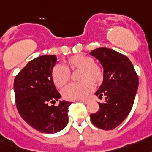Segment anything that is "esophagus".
Listing matches in <instances>:
<instances>
[{"mask_svg":"<svg viewBox=\"0 0 152 152\" xmlns=\"http://www.w3.org/2000/svg\"><path fill=\"white\" fill-rule=\"evenodd\" d=\"M81 102H83V103H84V104H87L88 102L90 101L89 99H80Z\"/></svg>","mask_w":152,"mask_h":152,"instance_id":"1","label":"esophagus"}]
</instances>
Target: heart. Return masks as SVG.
<instances>
[{"mask_svg": "<svg viewBox=\"0 0 152 152\" xmlns=\"http://www.w3.org/2000/svg\"><path fill=\"white\" fill-rule=\"evenodd\" d=\"M79 69L78 83H71L62 90L63 97L69 100L84 99L89 96L95 85H99L104 78V69L95 62L91 56L76 54L69 57L65 65L57 64L53 69L52 77L56 87H63L70 79V71Z\"/></svg>", "mask_w": 152, "mask_h": 152, "instance_id": "1", "label": "heart"}]
</instances>
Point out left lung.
I'll use <instances>...</instances> for the list:
<instances>
[{"label":"left lung","mask_w":152,"mask_h":152,"mask_svg":"<svg viewBox=\"0 0 152 152\" xmlns=\"http://www.w3.org/2000/svg\"><path fill=\"white\" fill-rule=\"evenodd\" d=\"M91 55L99 60L104 68V80L96 95L104 103H99V111L90 115L94 126L104 130L115 129L128 117L138 91V77L129 59L116 51L99 48Z\"/></svg>","instance_id":"8db88e82"}]
</instances>
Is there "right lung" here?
<instances>
[{
  "label": "right lung",
  "mask_w": 152,
  "mask_h": 152,
  "mask_svg": "<svg viewBox=\"0 0 152 152\" xmlns=\"http://www.w3.org/2000/svg\"><path fill=\"white\" fill-rule=\"evenodd\" d=\"M56 63L55 55H44L30 61L16 75L14 89L16 108L23 120L39 132H59L68 124L71 102L60 101V93L54 86L52 71Z\"/></svg>",
  "instance_id": "1"
}]
</instances>
